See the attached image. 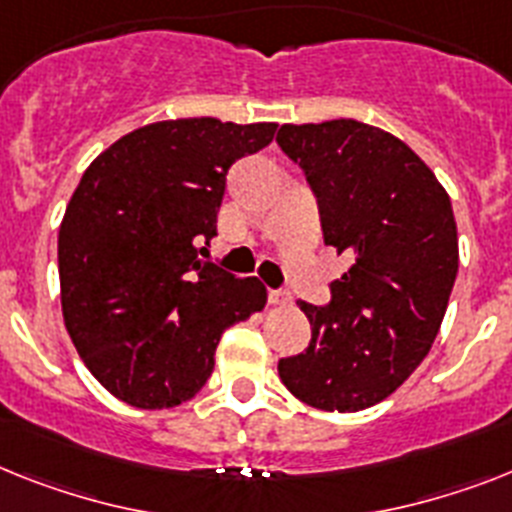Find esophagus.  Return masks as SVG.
<instances>
[{"label":"esophagus","instance_id":"obj_1","mask_svg":"<svg viewBox=\"0 0 512 512\" xmlns=\"http://www.w3.org/2000/svg\"><path fill=\"white\" fill-rule=\"evenodd\" d=\"M269 303H272V306H290L293 298H290V293H285V290H269Z\"/></svg>","mask_w":512,"mask_h":512}]
</instances>
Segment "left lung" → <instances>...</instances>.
<instances>
[{
    "instance_id": "8db88e82",
    "label": "left lung",
    "mask_w": 512,
    "mask_h": 512,
    "mask_svg": "<svg viewBox=\"0 0 512 512\" xmlns=\"http://www.w3.org/2000/svg\"><path fill=\"white\" fill-rule=\"evenodd\" d=\"M277 143L314 190L324 243L353 256L327 306L301 301L311 342L277 371L306 405L363 411L411 377L445 319L458 274L453 204L418 154L366 122L282 125Z\"/></svg>"
}]
</instances>
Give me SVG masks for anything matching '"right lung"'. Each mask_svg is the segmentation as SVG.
<instances>
[{"mask_svg": "<svg viewBox=\"0 0 512 512\" xmlns=\"http://www.w3.org/2000/svg\"><path fill=\"white\" fill-rule=\"evenodd\" d=\"M277 125L151 122L83 172L59 225L62 316L88 371L117 400L162 411L196 395L227 327L266 306L256 277L204 261L227 170Z\"/></svg>", "mask_w": 512, "mask_h": 512, "instance_id": "right-lung-1", "label": "right lung"}]
</instances>
